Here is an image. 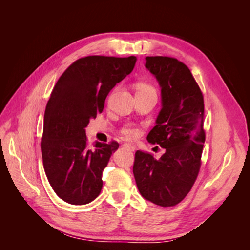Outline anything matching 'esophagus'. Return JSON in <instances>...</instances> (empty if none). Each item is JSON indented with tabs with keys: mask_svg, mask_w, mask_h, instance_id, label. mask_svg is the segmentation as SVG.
<instances>
[{
	"mask_svg": "<svg viewBox=\"0 0 250 250\" xmlns=\"http://www.w3.org/2000/svg\"><path fill=\"white\" fill-rule=\"evenodd\" d=\"M125 148H127V149H129L130 151H134L135 150V148H134V146L132 145V144H130V143H125L124 145H123Z\"/></svg>",
	"mask_w": 250,
	"mask_h": 250,
	"instance_id": "esophagus-1",
	"label": "esophagus"
}]
</instances>
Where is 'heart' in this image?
I'll return each mask as SVG.
<instances>
[{"mask_svg": "<svg viewBox=\"0 0 250 250\" xmlns=\"http://www.w3.org/2000/svg\"><path fill=\"white\" fill-rule=\"evenodd\" d=\"M137 93H141V94H152L156 96V90L155 88L149 84V83L146 82H139L137 83ZM122 133L124 137L128 138V139H133L137 138L139 135V129L134 128L132 126H126L125 128H123Z\"/></svg>", "mask_w": 250, "mask_h": 250, "instance_id": "obj_1", "label": "heart"}]
</instances>
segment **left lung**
I'll use <instances>...</instances> for the list:
<instances>
[{"instance_id": "1", "label": "left lung", "mask_w": 250, "mask_h": 250, "mask_svg": "<svg viewBox=\"0 0 250 250\" xmlns=\"http://www.w3.org/2000/svg\"><path fill=\"white\" fill-rule=\"evenodd\" d=\"M146 69L161 86L162 109L147 135L166 152L161 158L135 152L133 175L146 200L173 207L183 200L198 176L206 132L201 90L188 67L176 58L146 57Z\"/></svg>"}]
</instances>
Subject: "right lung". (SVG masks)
Here are the masks:
<instances>
[{"mask_svg": "<svg viewBox=\"0 0 250 250\" xmlns=\"http://www.w3.org/2000/svg\"><path fill=\"white\" fill-rule=\"evenodd\" d=\"M137 57L86 56L60 76L47 103L41 142L43 169L59 198L82 206L99 196L102 172L118 142L88 146L85 127L103 111L105 99L129 75Z\"/></svg>", "mask_w": 250, "mask_h": 250, "instance_id": "right-lung-1", "label": "right lung"}]
</instances>
